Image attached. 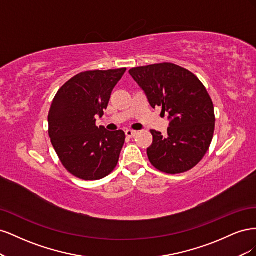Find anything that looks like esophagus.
Returning a JSON list of instances; mask_svg holds the SVG:
<instances>
[{"label":"esophagus","instance_id":"1","mask_svg":"<svg viewBox=\"0 0 256 256\" xmlns=\"http://www.w3.org/2000/svg\"><path fill=\"white\" fill-rule=\"evenodd\" d=\"M125 134H126V136H127L128 138H134V136L136 134V131L128 129V130H126V131H125Z\"/></svg>","mask_w":256,"mask_h":256}]
</instances>
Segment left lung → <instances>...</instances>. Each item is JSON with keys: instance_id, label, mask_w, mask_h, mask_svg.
I'll return each instance as SVG.
<instances>
[{"instance_id": "1", "label": "left lung", "mask_w": 256, "mask_h": 256, "mask_svg": "<svg viewBox=\"0 0 256 256\" xmlns=\"http://www.w3.org/2000/svg\"><path fill=\"white\" fill-rule=\"evenodd\" d=\"M129 74L152 108L162 106L170 120L166 136L150 130V164L168 174L189 171L203 159L214 136V104L205 86L187 69L171 63L136 67Z\"/></svg>"}]
</instances>
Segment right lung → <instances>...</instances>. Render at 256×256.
Segmentation results:
<instances>
[{"mask_svg":"<svg viewBox=\"0 0 256 256\" xmlns=\"http://www.w3.org/2000/svg\"><path fill=\"white\" fill-rule=\"evenodd\" d=\"M125 72L126 68L81 72L53 99L48 115L51 143L65 168L80 180H102L118 164L125 132L97 127L96 118H102Z\"/></svg>","mask_w":256,"mask_h":256,"instance_id":"1","label":"right lung"}]
</instances>
